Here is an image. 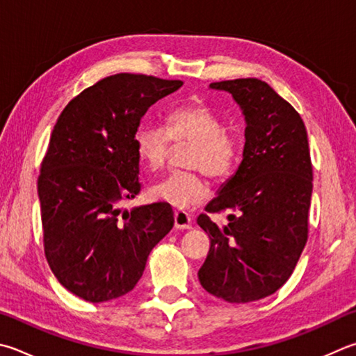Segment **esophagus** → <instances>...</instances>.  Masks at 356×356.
Here are the masks:
<instances>
[{
  "mask_svg": "<svg viewBox=\"0 0 356 356\" xmlns=\"http://www.w3.org/2000/svg\"><path fill=\"white\" fill-rule=\"evenodd\" d=\"M174 227L176 229H191V218L188 213L176 211L174 213Z\"/></svg>",
  "mask_w": 356,
  "mask_h": 356,
  "instance_id": "obj_1",
  "label": "esophagus"
}]
</instances>
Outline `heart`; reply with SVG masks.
I'll return each instance as SVG.
<instances>
[{
  "label": "heart",
  "instance_id": "1",
  "mask_svg": "<svg viewBox=\"0 0 356 356\" xmlns=\"http://www.w3.org/2000/svg\"><path fill=\"white\" fill-rule=\"evenodd\" d=\"M174 141H191L185 165L190 170L174 171L151 188V196L174 209L186 210L209 196L211 179L229 177L240 161L243 140L225 131L224 121L205 104H186L168 115V131L156 124L141 126L135 134V149L140 160L152 171L165 166Z\"/></svg>",
  "mask_w": 356,
  "mask_h": 356
}]
</instances>
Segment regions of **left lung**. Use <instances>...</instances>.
<instances>
[{"mask_svg": "<svg viewBox=\"0 0 356 356\" xmlns=\"http://www.w3.org/2000/svg\"><path fill=\"white\" fill-rule=\"evenodd\" d=\"M232 95L245 121L243 160L205 211L229 210V224L209 215L197 224L210 250L197 277L230 303L254 302L285 285L308 240L313 166L307 129L296 108L255 77L210 83Z\"/></svg>", "mask_w": 356, "mask_h": 356, "instance_id": "8db88e82", "label": "left lung"}]
</instances>
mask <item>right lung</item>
<instances>
[{"mask_svg": "<svg viewBox=\"0 0 356 356\" xmlns=\"http://www.w3.org/2000/svg\"><path fill=\"white\" fill-rule=\"evenodd\" d=\"M184 86L120 73L83 90L63 108L38 176L44 255L56 279L99 303L127 294L156 244L172 229L170 204L122 210L140 193L135 134L152 104Z\"/></svg>", "mask_w": 356, "mask_h": 356, "instance_id": "right-lung-1", "label": "right lung"}]
</instances>
